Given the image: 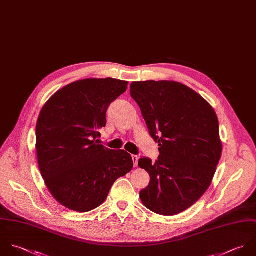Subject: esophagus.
<instances>
[{
    "instance_id": "esophagus-1",
    "label": "esophagus",
    "mask_w": 256,
    "mask_h": 256,
    "mask_svg": "<svg viewBox=\"0 0 256 256\" xmlns=\"http://www.w3.org/2000/svg\"><path fill=\"white\" fill-rule=\"evenodd\" d=\"M132 161H134V166L136 167L138 163V155H132Z\"/></svg>"
}]
</instances>
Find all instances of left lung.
Listing matches in <instances>:
<instances>
[{"mask_svg":"<svg viewBox=\"0 0 256 256\" xmlns=\"http://www.w3.org/2000/svg\"><path fill=\"white\" fill-rule=\"evenodd\" d=\"M130 95L160 154L155 162L138 160L150 176L140 200L158 214L182 212L208 190L222 156L216 112L202 96L175 81L132 82Z\"/></svg>","mask_w":256,"mask_h":256,"instance_id":"8db88e82","label":"left lung"}]
</instances>
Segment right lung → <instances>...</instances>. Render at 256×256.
I'll return each mask as SVG.
<instances>
[{
  "label": "right lung",
  "instance_id": "1",
  "mask_svg": "<svg viewBox=\"0 0 256 256\" xmlns=\"http://www.w3.org/2000/svg\"><path fill=\"white\" fill-rule=\"evenodd\" d=\"M114 78L84 79L57 91L36 122V154L54 199L75 212L102 204L120 177L134 167L130 154L98 144L108 106L126 91Z\"/></svg>",
  "mask_w": 256,
  "mask_h": 256
}]
</instances>
